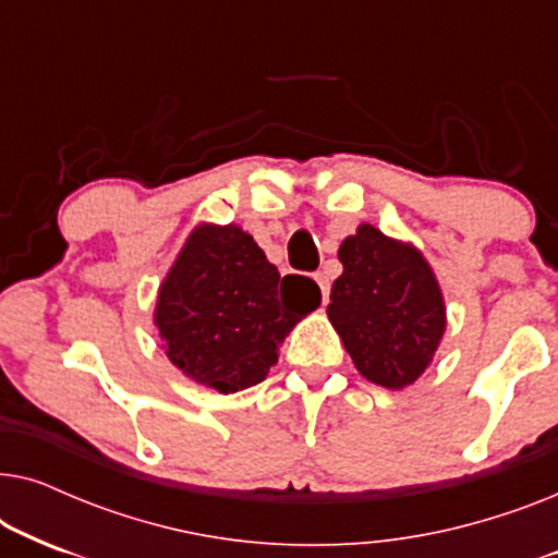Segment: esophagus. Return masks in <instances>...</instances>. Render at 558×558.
I'll list each match as a JSON object with an SVG mask.
<instances>
[{"label":"esophagus","mask_w":558,"mask_h":558,"mask_svg":"<svg viewBox=\"0 0 558 558\" xmlns=\"http://www.w3.org/2000/svg\"><path fill=\"white\" fill-rule=\"evenodd\" d=\"M315 281L319 284V292H323V302H327V296H330V277L325 271H317Z\"/></svg>","instance_id":"obj_1"}]
</instances>
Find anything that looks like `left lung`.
<instances>
[{"label": "left lung", "mask_w": 558, "mask_h": 558, "mask_svg": "<svg viewBox=\"0 0 558 558\" xmlns=\"http://www.w3.org/2000/svg\"><path fill=\"white\" fill-rule=\"evenodd\" d=\"M338 256L342 274L327 315L355 368L386 388L414 384L445 332V302L429 264L373 226L342 241Z\"/></svg>", "instance_id": "obj_1"}]
</instances>
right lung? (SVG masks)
<instances>
[{
	"instance_id": "1",
	"label": "right lung",
	"mask_w": 558,
	"mask_h": 558,
	"mask_svg": "<svg viewBox=\"0 0 558 558\" xmlns=\"http://www.w3.org/2000/svg\"><path fill=\"white\" fill-rule=\"evenodd\" d=\"M319 300L312 279H279L239 226H201L159 289L155 319L170 361L197 384L228 393L266 378L284 335Z\"/></svg>"
}]
</instances>
